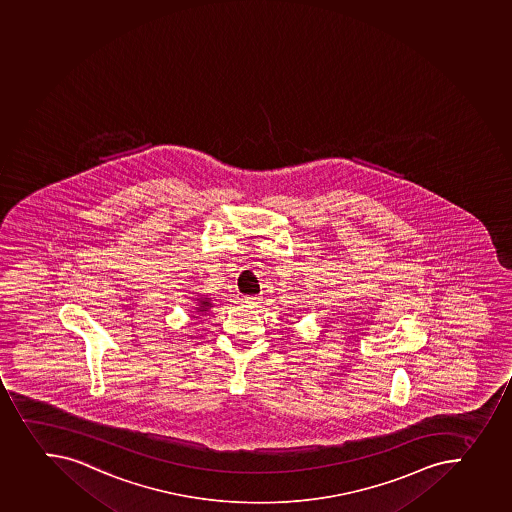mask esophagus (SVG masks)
<instances>
[{
    "label": "esophagus",
    "instance_id": "obj_1",
    "mask_svg": "<svg viewBox=\"0 0 512 512\" xmlns=\"http://www.w3.org/2000/svg\"><path fill=\"white\" fill-rule=\"evenodd\" d=\"M244 302L247 303V307L257 308L262 303V298L257 297V295H247L244 298Z\"/></svg>",
    "mask_w": 512,
    "mask_h": 512
}]
</instances>
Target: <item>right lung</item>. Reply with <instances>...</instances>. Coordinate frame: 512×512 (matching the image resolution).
Listing matches in <instances>:
<instances>
[{
    "label": "right lung",
    "instance_id": "obj_1",
    "mask_svg": "<svg viewBox=\"0 0 512 512\" xmlns=\"http://www.w3.org/2000/svg\"><path fill=\"white\" fill-rule=\"evenodd\" d=\"M207 307H210V303L209 302H202V305H200V312H205V310H207Z\"/></svg>",
    "mask_w": 512,
    "mask_h": 512
}]
</instances>
